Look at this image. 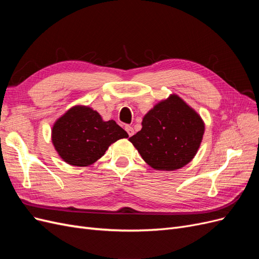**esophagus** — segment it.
Returning a JSON list of instances; mask_svg holds the SVG:
<instances>
[{
	"mask_svg": "<svg viewBox=\"0 0 259 259\" xmlns=\"http://www.w3.org/2000/svg\"><path fill=\"white\" fill-rule=\"evenodd\" d=\"M125 131L127 132V134H128V136H133L134 135V128H133L132 126H130V125H126V126H125Z\"/></svg>",
	"mask_w": 259,
	"mask_h": 259,
	"instance_id": "obj_1",
	"label": "esophagus"
}]
</instances>
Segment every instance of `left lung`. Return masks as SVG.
Listing matches in <instances>:
<instances>
[{
    "label": "left lung",
    "mask_w": 259,
    "mask_h": 259,
    "mask_svg": "<svg viewBox=\"0 0 259 259\" xmlns=\"http://www.w3.org/2000/svg\"><path fill=\"white\" fill-rule=\"evenodd\" d=\"M128 140L156 170H175L191 162L205 132L201 115L176 94L160 100Z\"/></svg>",
    "instance_id": "left-lung-1"
}]
</instances>
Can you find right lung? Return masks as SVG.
I'll return each instance as SVG.
<instances>
[{"label":"right lung","instance_id":"add662e5","mask_svg":"<svg viewBox=\"0 0 259 259\" xmlns=\"http://www.w3.org/2000/svg\"><path fill=\"white\" fill-rule=\"evenodd\" d=\"M128 134L113 120L104 121L93 108L75 105L55 121L52 143L58 155L73 166H90L116 140Z\"/></svg>","mask_w":259,"mask_h":259}]
</instances>
